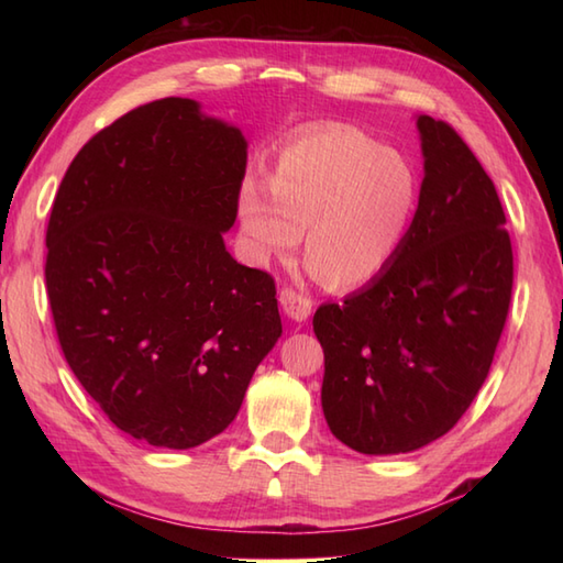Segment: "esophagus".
I'll use <instances>...</instances> for the list:
<instances>
[{"label": "esophagus", "mask_w": 563, "mask_h": 563, "mask_svg": "<svg viewBox=\"0 0 563 563\" xmlns=\"http://www.w3.org/2000/svg\"><path fill=\"white\" fill-rule=\"evenodd\" d=\"M280 307L285 309V314H288L290 319H297V321H302L312 314V300H309L305 292L295 290V288L280 290Z\"/></svg>", "instance_id": "obj_1"}]
</instances>
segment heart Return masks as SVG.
Listing matches in <instances>:
<instances>
[{"label": "heart", "instance_id": "heart-1", "mask_svg": "<svg viewBox=\"0 0 563 563\" xmlns=\"http://www.w3.org/2000/svg\"><path fill=\"white\" fill-rule=\"evenodd\" d=\"M246 181L239 220L256 261L288 256L305 236V263L329 288L373 280L397 254L416 206V178L397 152L355 128H319L290 140L268 176Z\"/></svg>", "mask_w": 563, "mask_h": 563}]
</instances>
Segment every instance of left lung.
<instances>
[{
	"label": "left lung",
	"mask_w": 563,
	"mask_h": 563,
	"mask_svg": "<svg viewBox=\"0 0 563 563\" xmlns=\"http://www.w3.org/2000/svg\"><path fill=\"white\" fill-rule=\"evenodd\" d=\"M416 125L426 176L397 254L312 321L327 423L363 454L411 452L454 428L494 363L512 295L494 181L450 123Z\"/></svg>",
	"instance_id": "obj_1"
}]
</instances>
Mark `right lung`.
<instances>
[{
	"label": "right lung",
	"mask_w": 563,
	"mask_h": 563,
	"mask_svg": "<svg viewBox=\"0 0 563 563\" xmlns=\"http://www.w3.org/2000/svg\"><path fill=\"white\" fill-rule=\"evenodd\" d=\"M246 140L159 99L99 130L57 188L45 288L59 349L109 421L188 450L234 421L283 333L275 280L224 249Z\"/></svg>",
	"instance_id": "1"
}]
</instances>
